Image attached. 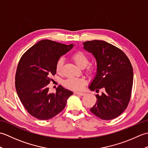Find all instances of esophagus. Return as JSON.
Segmentation results:
<instances>
[{
	"label": "esophagus",
	"mask_w": 148,
	"mask_h": 148,
	"mask_svg": "<svg viewBox=\"0 0 148 148\" xmlns=\"http://www.w3.org/2000/svg\"><path fill=\"white\" fill-rule=\"evenodd\" d=\"M74 93L76 94V95H80V96H83L85 95V93H83V92H74Z\"/></svg>",
	"instance_id": "esophagus-1"
}]
</instances>
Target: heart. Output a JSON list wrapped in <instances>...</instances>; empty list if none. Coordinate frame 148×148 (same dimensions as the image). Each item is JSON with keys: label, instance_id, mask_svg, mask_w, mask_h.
<instances>
[{"label": "heart", "instance_id": "obj_1", "mask_svg": "<svg viewBox=\"0 0 148 148\" xmlns=\"http://www.w3.org/2000/svg\"><path fill=\"white\" fill-rule=\"evenodd\" d=\"M72 58L78 67L81 69H84L89 64V57L85 53L82 51H77L72 55ZM64 60L63 58L58 59L56 63V71L58 73H61L62 71L63 65H64ZM94 71L92 66H89L87 69L88 73L92 74ZM86 84V80L84 78L72 77L65 79L63 84L65 87L72 90H81Z\"/></svg>", "mask_w": 148, "mask_h": 148}]
</instances>
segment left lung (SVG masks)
<instances>
[{
    "label": "left lung",
    "mask_w": 148,
    "mask_h": 148,
    "mask_svg": "<svg viewBox=\"0 0 148 148\" xmlns=\"http://www.w3.org/2000/svg\"><path fill=\"white\" fill-rule=\"evenodd\" d=\"M83 48L91 53L97 61V72L89 89L99 92L97 102L90 111L104 120L118 117L128 104L133 85V68L121 49L103 40L83 42Z\"/></svg>",
    "instance_id": "8db88e82"
}]
</instances>
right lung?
Listing matches in <instances>:
<instances>
[{"label": "right lung", "instance_id": "obj_1", "mask_svg": "<svg viewBox=\"0 0 148 148\" xmlns=\"http://www.w3.org/2000/svg\"><path fill=\"white\" fill-rule=\"evenodd\" d=\"M51 40L37 42L21 56L15 76V86L25 108L39 119L54 117L64 109L73 93L60 86L55 93H49L48 84L56 74V63L73 48Z\"/></svg>", "mask_w": 148, "mask_h": 148}]
</instances>
